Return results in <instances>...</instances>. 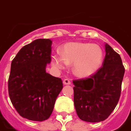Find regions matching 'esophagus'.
Wrapping results in <instances>:
<instances>
[{"label":"esophagus","instance_id":"esophagus-1","mask_svg":"<svg viewBox=\"0 0 131 131\" xmlns=\"http://www.w3.org/2000/svg\"><path fill=\"white\" fill-rule=\"evenodd\" d=\"M63 84L65 85H69L71 84V81L69 79H64V81H63Z\"/></svg>","mask_w":131,"mask_h":131}]
</instances>
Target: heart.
<instances>
[{
	"label": "heart",
	"mask_w": 131,
	"mask_h": 131,
	"mask_svg": "<svg viewBox=\"0 0 131 131\" xmlns=\"http://www.w3.org/2000/svg\"><path fill=\"white\" fill-rule=\"evenodd\" d=\"M103 57V50L98 45L71 42L63 47L62 54L52 57V64L57 69H63L68 64H74V72L85 77L93 74L100 68Z\"/></svg>",
	"instance_id": "1"
}]
</instances>
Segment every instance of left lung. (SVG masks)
<instances>
[{"label":"left lung","instance_id":"obj_1","mask_svg":"<svg viewBox=\"0 0 131 131\" xmlns=\"http://www.w3.org/2000/svg\"><path fill=\"white\" fill-rule=\"evenodd\" d=\"M124 73L120 55L106 44L103 66L89 77L73 80L74 103L80 119L97 123L110 116L119 101Z\"/></svg>","mask_w":131,"mask_h":131}]
</instances>
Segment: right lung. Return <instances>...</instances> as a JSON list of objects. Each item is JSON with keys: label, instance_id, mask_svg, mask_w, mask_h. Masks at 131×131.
Returning a JSON list of instances; mask_svg holds the SVG:
<instances>
[{"label": "right lung", "instance_id": "1", "mask_svg": "<svg viewBox=\"0 0 131 131\" xmlns=\"http://www.w3.org/2000/svg\"><path fill=\"white\" fill-rule=\"evenodd\" d=\"M52 41L37 39L24 46L11 62L8 94L12 104L24 118L35 121L48 119L62 81L47 73L51 62Z\"/></svg>", "mask_w": 131, "mask_h": 131}]
</instances>
